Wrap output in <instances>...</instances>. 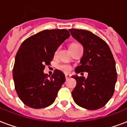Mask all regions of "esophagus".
<instances>
[{
  "instance_id": "esophagus-1",
  "label": "esophagus",
  "mask_w": 127,
  "mask_h": 127,
  "mask_svg": "<svg viewBox=\"0 0 127 127\" xmlns=\"http://www.w3.org/2000/svg\"><path fill=\"white\" fill-rule=\"evenodd\" d=\"M70 77V74H65L66 79V80L68 79Z\"/></svg>"
}]
</instances>
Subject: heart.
Returning <instances> with one entry per match:
<instances>
[{"label": "heart", "mask_w": 127, "mask_h": 127, "mask_svg": "<svg viewBox=\"0 0 127 127\" xmlns=\"http://www.w3.org/2000/svg\"><path fill=\"white\" fill-rule=\"evenodd\" d=\"M78 45H80L78 43L72 42L69 45V48L72 47H75V46H78ZM57 51H56L55 53H57ZM59 68H60V69L62 70L64 72H68L70 70V69H71L70 66L69 65H68V64H61V65L59 66Z\"/></svg>", "instance_id": "heart-1"}]
</instances>
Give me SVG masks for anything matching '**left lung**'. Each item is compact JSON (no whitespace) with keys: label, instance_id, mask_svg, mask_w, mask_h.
I'll return each instance as SVG.
<instances>
[{"label":"left lung","instance_id":"8db88e82","mask_svg":"<svg viewBox=\"0 0 127 127\" xmlns=\"http://www.w3.org/2000/svg\"><path fill=\"white\" fill-rule=\"evenodd\" d=\"M71 35L83 46V56L76 68L78 74L87 72L88 77L72 76L76 86L72 92L74 102L89 110L101 108L114 93L117 82L115 62L108 45L90 31L70 29ZM83 74V73H81Z\"/></svg>","mask_w":127,"mask_h":127}]
</instances>
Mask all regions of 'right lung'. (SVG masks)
Returning <instances> with one entry per match:
<instances>
[{
    "label": "right lung",
    "mask_w": 127,
    "mask_h": 127,
    "mask_svg": "<svg viewBox=\"0 0 127 127\" xmlns=\"http://www.w3.org/2000/svg\"><path fill=\"white\" fill-rule=\"evenodd\" d=\"M67 30H46L24 41L15 57L13 79L20 100L26 105L41 109L53 103L65 82V76L55 70L51 76L44 73L58 47L70 37Z\"/></svg>",
    "instance_id": "obj_1"
}]
</instances>
